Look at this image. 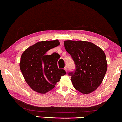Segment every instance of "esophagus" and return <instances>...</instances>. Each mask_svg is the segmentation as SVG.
Instances as JSON below:
<instances>
[{
  "label": "esophagus",
  "instance_id": "1",
  "mask_svg": "<svg viewBox=\"0 0 122 122\" xmlns=\"http://www.w3.org/2000/svg\"><path fill=\"white\" fill-rule=\"evenodd\" d=\"M64 70L66 71V72H67V67H65V68H64Z\"/></svg>",
  "mask_w": 122,
  "mask_h": 122
}]
</instances>
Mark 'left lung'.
<instances>
[{"label":"left lung","mask_w":122,"mask_h":122,"mask_svg":"<svg viewBox=\"0 0 122 122\" xmlns=\"http://www.w3.org/2000/svg\"><path fill=\"white\" fill-rule=\"evenodd\" d=\"M64 44L76 66L73 72L68 73L73 87L82 94L93 92L102 83L107 70L103 50L92 42L84 41L67 40Z\"/></svg>","instance_id":"left-lung-1"}]
</instances>
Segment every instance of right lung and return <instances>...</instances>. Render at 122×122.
Returning <instances> with one entry per match:
<instances>
[{"instance_id": "1", "label": "right lung", "mask_w": 122, "mask_h": 122, "mask_svg": "<svg viewBox=\"0 0 122 122\" xmlns=\"http://www.w3.org/2000/svg\"><path fill=\"white\" fill-rule=\"evenodd\" d=\"M59 45L58 40L39 42L27 49L22 55L20 71L27 84L35 91L41 94L47 92L66 75L64 69L58 67L60 55L56 53L46 54Z\"/></svg>"}]
</instances>
